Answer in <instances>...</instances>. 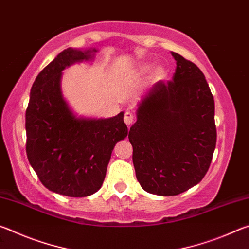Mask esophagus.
<instances>
[{
    "label": "esophagus",
    "instance_id": "34e87169",
    "mask_svg": "<svg viewBox=\"0 0 249 249\" xmlns=\"http://www.w3.org/2000/svg\"><path fill=\"white\" fill-rule=\"evenodd\" d=\"M124 122H125V124L128 126L132 125L133 124V122H134V116H133V114L130 112H126L125 113V116H124Z\"/></svg>",
    "mask_w": 249,
    "mask_h": 249
}]
</instances>
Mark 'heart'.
<instances>
[{
	"label": "heart",
	"instance_id": "obj_1",
	"mask_svg": "<svg viewBox=\"0 0 249 249\" xmlns=\"http://www.w3.org/2000/svg\"><path fill=\"white\" fill-rule=\"evenodd\" d=\"M153 70V65L149 64V62H146V64H142L135 69V74L138 75V77H145L148 73H150V71ZM167 77V70L165 67L162 66H158L156 67L154 70V79L157 80V81H162L165 80Z\"/></svg>",
	"mask_w": 249,
	"mask_h": 249
}]
</instances>
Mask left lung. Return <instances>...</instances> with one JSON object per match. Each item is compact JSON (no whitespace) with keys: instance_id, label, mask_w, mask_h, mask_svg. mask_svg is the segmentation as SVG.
Masks as SVG:
<instances>
[{"instance_id":"1","label":"left lung","mask_w":249,"mask_h":249,"mask_svg":"<svg viewBox=\"0 0 249 249\" xmlns=\"http://www.w3.org/2000/svg\"><path fill=\"white\" fill-rule=\"evenodd\" d=\"M172 81H158L137 104L129 129L133 163L142 188L151 195H180L203 179L216 145L214 99L204 74L171 52Z\"/></svg>"}]
</instances>
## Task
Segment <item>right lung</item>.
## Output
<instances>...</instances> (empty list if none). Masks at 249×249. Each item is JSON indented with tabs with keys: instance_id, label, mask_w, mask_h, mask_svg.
Masks as SVG:
<instances>
[{
	"instance_id": "1",
	"label": "right lung",
	"mask_w": 249,
	"mask_h": 249,
	"mask_svg": "<svg viewBox=\"0 0 249 249\" xmlns=\"http://www.w3.org/2000/svg\"><path fill=\"white\" fill-rule=\"evenodd\" d=\"M99 49L67 48L33 83L26 109L28 161L48 190L71 197L93 195L102 187L112 150L128 129L124 112L99 119L78 115L65 99L62 71L92 61Z\"/></svg>"
}]
</instances>
